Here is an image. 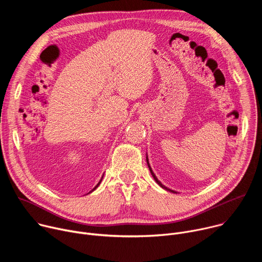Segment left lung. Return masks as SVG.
<instances>
[{"label": "left lung", "mask_w": 262, "mask_h": 262, "mask_svg": "<svg viewBox=\"0 0 262 262\" xmlns=\"http://www.w3.org/2000/svg\"><path fill=\"white\" fill-rule=\"evenodd\" d=\"M146 161H147V165H148V168H149V170H150V173H151V175L154 176V178H155V180L159 183V185H161L162 186V188L163 189H165V190H167V191H169V192H172V193H176V192H174V191H172V190H170V189H168V188H166V186L165 185H163L162 184V182L157 178V176L155 175V173L152 172V170H151V168H150V165H149V162H148V158H146Z\"/></svg>", "instance_id": "obj_1"}]
</instances>
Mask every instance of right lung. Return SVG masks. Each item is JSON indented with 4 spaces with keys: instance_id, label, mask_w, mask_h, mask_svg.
<instances>
[{
    "instance_id": "obj_1",
    "label": "right lung",
    "mask_w": 262,
    "mask_h": 262,
    "mask_svg": "<svg viewBox=\"0 0 262 262\" xmlns=\"http://www.w3.org/2000/svg\"><path fill=\"white\" fill-rule=\"evenodd\" d=\"M102 177H103V176H102ZM101 179H102V178H101ZM101 179H100V181H99V182H98V183H97V185H96V186H95V188H94V189H93V190H92V191H94V190H95V189H96V188H97V186H98V185H99V183H100V182H101ZM92 191H91V192H92ZM91 192H90V193H91Z\"/></svg>"
}]
</instances>
